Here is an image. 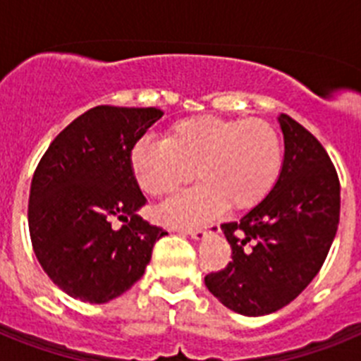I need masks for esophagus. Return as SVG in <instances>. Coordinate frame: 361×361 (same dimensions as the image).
<instances>
[{"label":"esophagus","mask_w":361,"mask_h":361,"mask_svg":"<svg viewBox=\"0 0 361 361\" xmlns=\"http://www.w3.org/2000/svg\"><path fill=\"white\" fill-rule=\"evenodd\" d=\"M212 229H216V226L212 224V226H208V228H191V229H188L186 233L190 235L191 238H195V240H202V238L206 237L208 233H212Z\"/></svg>","instance_id":"obj_1"}]
</instances>
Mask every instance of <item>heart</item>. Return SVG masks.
Instances as JSON below:
<instances>
[{
	"mask_svg": "<svg viewBox=\"0 0 361 361\" xmlns=\"http://www.w3.org/2000/svg\"><path fill=\"white\" fill-rule=\"evenodd\" d=\"M137 184L152 197L171 195L193 178L200 184L159 209L162 222L191 228L226 206L250 209L262 202L282 171V142L262 119L186 117L164 132L162 142L141 139L130 149Z\"/></svg>",
	"mask_w": 361,
	"mask_h": 361,
	"instance_id": "heart-1",
	"label": "heart"
}]
</instances>
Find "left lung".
Wrapping results in <instances>:
<instances>
[{
    "label": "left lung",
    "instance_id": "1",
    "mask_svg": "<svg viewBox=\"0 0 361 361\" xmlns=\"http://www.w3.org/2000/svg\"><path fill=\"white\" fill-rule=\"evenodd\" d=\"M283 164L269 195L237 222L222 224L231 262L206 288L245 317L269 314L296 298L324 266L340 222V180L309 130L280 114Z\"/></svg>",
    "mask_w": 361,
    "mask_h": 361
}]
</instances>
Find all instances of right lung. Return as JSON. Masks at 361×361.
Returning <instances> with one entry per match:
<instances>
[{
  "mask_svg": "<svg viewBox=\"0 0 361 361\" xmlns=\"http://www.w3.org/2000/svg\"><path fill=\"white\" fill-rule=\"evenodd\" d=\"M159 108H90L50 142L28 199L34 253L57 288L104 304L145 275L155 242L168 235L137 215L146 204L130 149ZM123 222L115 228V220Z\"/></svg>",
  "mask_w": 361,
  "mask_h": 361,
  "instance_id": "add662e5",
  "label": "right lung"
}]
</instances>
